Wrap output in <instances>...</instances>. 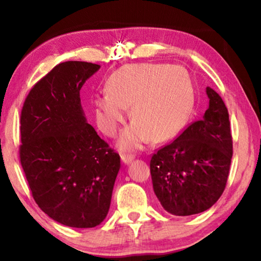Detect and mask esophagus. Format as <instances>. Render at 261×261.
Wrapping results in <instances>:
<instances>
[{
  "label": "esophagus",
  "mask_w": 261,
  "mask_h": 261,
  "mask_svg": "<svg viewBox=\"0 0 261 261\" xmlns=\"http://www.w3.org/2000/svg\"><path fill=\"white\" fill-rule=\"evenodd\" d=\"M134 155H130V154H122L121 155V159L122 161L125 163V165H127V163H130L132 160H134Z\"/></svg>",
  "instance_id": "esophagus-1"
}]
</instances>
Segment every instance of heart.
Returning <instances> with one entry per match:
<instances>
[{"instance_id":"1","label":"heart","mask_w":261,"mask_h":261,"mask_svg":"<svg viewBox=\"0 0 261 261\" xmlns=\"http://www.w3.org/2000/svg\"><path fill=\"white\" fill-rule=\"evenodd\" d=\"M107 90L93 105L99 126L114 136L130 107L134 122L123 132L120 146L135 149L147 141L173 138L187 124L193 108L192 83L187 70L161 63L127 64L116 70Z\"/></svg>"}]
</instances>
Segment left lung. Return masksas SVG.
<instances>
[{"label": "left lung", "mask_w": 261, "mask_h": 261, "mask_svg": "<svg viewBox=\"0 0 261 261\" xmlns=\"http://www.w3.org/2000/svg\"><path fill=\"white\" fill-rule=\"evenodd\" d=\"M208 109L151 159L154 193L168 213L188 216L211 208L226 188L232 156L228 109L206 87Z\"/></svg>", "instance_id": "left-lung-1"}]
</instances>
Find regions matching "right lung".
I'll return each mask as SVG.
<instances>
[{"label":"right lung","mask_w":261,"mask_h":261,"mask_svg":"<svg viewBox=\"0 0 261 261\" xmlns=\"http://www.w3.org/2000/svg\"><path fill=\"white\" fill-rule=\"evenodd\" d=\"M99 64H57L30 91L20 114L19 158L33 199L64 226L93 228L108 214L120 155L88 124L82 86Z\"/></svg>","instance_id":"1"}]
</instances>
